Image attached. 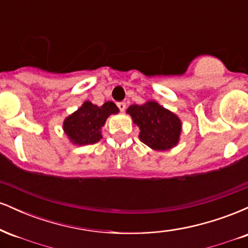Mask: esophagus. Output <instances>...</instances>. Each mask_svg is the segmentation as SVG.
Here are the masks:
<instances>
[{
  "mask_svg": "<svg viewBox=\"0 0 248 248\" xmlns=\"http://www.w3.org/2000/svg\"><path fill=\"white\" fill-rule=\"evenodd\" d=\"M116 106H118V108L121 110V112H124V110L126 109V102L120 101V102H118V104H116Z\"/></svg>",
  "mask_w": 248,
  "mask_h": 248,
  "instance_id": "34e87169",
  "label": "esophagus"
}]
</instances>
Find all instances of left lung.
Wrapping results in <instances>:
<instances>
[{
	"label": "left lung",
	"mask_w": 248,
	"mask_h": 248,
	"mask_svg": "<svg viewBox=\"0 0 248 248\" xmlns=\"http://www.w3.org/2000/svg\"><path fill=\"white\" fill-rule=\"evenodd\" d=\"M127 113L140 127V140L153 149L167 150L178 142L181 121L157 102L149 101L141 106L132 105Z\"/></svg>",
	"instance_id": "1"
}]
</instances>
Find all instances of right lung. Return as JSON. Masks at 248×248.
<instances>
[{
  "instance_id": "obj_1",
  "label": "right lung",
  "mask_w": 248,
  "mask_h": 248,
  "mask_svg": "<svg viewBox=\"0 0 248 248\" xmlns=\"http://www.w3.org/2000/svg\"><path fill=\"white\" fill-rule=\"evenodd\" d=\"M119 109L114 102L107 101L98 107L86 101L64 122V130L76 144H92L101 139L100 129L110 114Z\"/></svg>"
}]
</instances>
